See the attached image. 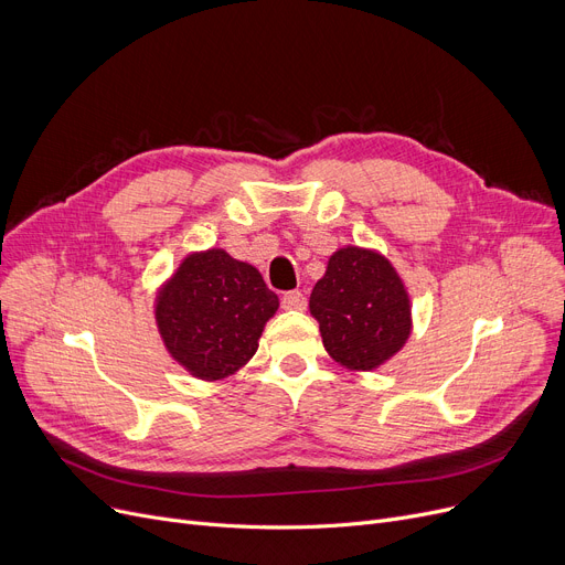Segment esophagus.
Here are the masks:
<instances>
[{
  "instance_id": "obj_1",
  "label": "esophagus",
  "mask_w": 565,
  "mask_h": 565,
  "mask_svg": "<svg viewBox=\"0 0 565 565\" xmlns=\"http://www.w3.org/2000/svg\"><path fill=\"white\" fill-rule=\"evenodd\" d=\"M281 307L284 309H298V311H302V309H307V295L302 290H288V292H284Z\"/></svg>"
}]
</instances>
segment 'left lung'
Instances as JSON below:
<instances>
[{
  "mask_svg": "<svg viewBox=\"0 0 565 565\" xmlns=\"http://www.w3.org/2000/svg\"><path fill=\"white\" fill-rule=\"evenodd\" d=\"M309 311L324 350L348 371H377L412 334L407 286L377 249L339 247L311 290Z\"/></svg>",
  "mask_w": 565,
  "mask_h": 565,
  "instance_id": "left-lung-1",
  "label": "left lung"
}]
</instances>
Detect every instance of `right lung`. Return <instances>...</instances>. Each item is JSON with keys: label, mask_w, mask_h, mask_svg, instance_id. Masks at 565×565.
Segmentation results:
<instances>
[{"label": "right lung", "mask_w": 565, "mask_h": 565, "mask_svg": "<svg viewBox=\"0 0 565 565\" xmlns=\"http://www.w3.org/2000/svg\"><path fill=\"white\" fill-rule=\"evenodd\" d=\"M279 298L252 263L213 247L190 252L156 290L153 316L169 358L217 382L247 366Z\"/></svg>", "instance_id": "1"}]
</instances>
